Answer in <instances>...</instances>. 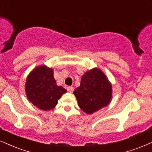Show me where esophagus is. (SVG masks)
<instances>
[{
	"instance_id": "34e87169",
	"label": "esophagus",
	"mask_w": 152,
	"mask_h": 152,
	"mask_svg": "<svg viewBox=\"0 0 152 152\" xmlns=\"http://www.w3.org/2000/svg\"><path fill=\"white\" fill-rule=\"evenodd\" d=\"M73 87H67V90L69 91V92H70V93H72V91H73Z\"/></svg>"
}]
</instances>
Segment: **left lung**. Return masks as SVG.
Listing matches in <instances>:
<instances>
[{"label": "left lung", "mask_w": 152, "mask_h": 152, "mask_svg": "<svg viewBox=\"0 0 152 152\" xmlns=\"http://www.w3.org/2000/svg\"><path fill=\"white\" fill-rule=\"evenodd\" d=\"M80 108L87 114H92L110 104L112 85L100 69L86 72L82 77L80 86L74 91Z\"/></svg>", "instance_id": "8db88e82"}]
</instances>
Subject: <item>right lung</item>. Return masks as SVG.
<instances>
[{
    "mask_svg": "<svg viewBox=\"0 0 152 152\" xmlns=\"http://www.w3.org/2000/svg\"><path fill=\"white\" fill-rule=\"evenodd\" d=\"M25 91L29 102L39 109L46 111L55 108L58 100L67 90L57 85L53 69L46 65H39L27 76Z\"/></svg>",
    "mask_w": 152,
    "mask_h": 152,
    "instance_id": "1",
    "label": "right lung"
}]
</instances>
